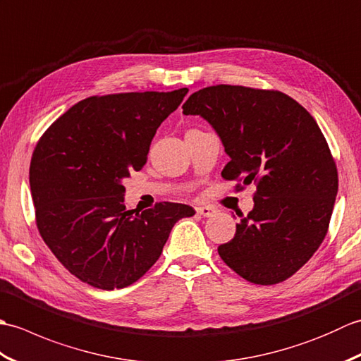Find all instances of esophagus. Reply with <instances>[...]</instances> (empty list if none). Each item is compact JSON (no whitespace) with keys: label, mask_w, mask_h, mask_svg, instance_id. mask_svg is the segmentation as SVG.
Listing matches in <instances>:
<instances>
[{"label":"esophagus","mask_w":361,"mask_h":361,"mask_svg":"<svg viewBox=\"0 0 361 361\" xmlns=\"http://www.w3.org/2000/svg\"><path fill=\"white\" fill-rule=\"evenodd\" d=\"M198 216L202 217H211L214 212H216V209L212 208V206H198V208H195Z\"/></svg>","instance_id":"34e87169"}]
</instances>
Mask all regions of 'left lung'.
Wrapping results in <instances>:
<instances>
[{
  "label": "left lung",
  "instance_id": "8db88e82",
  "mask_svg": "<svg viewBox=\"0 0 361 361\" xmlns=\"http://www.w3.org/2000/svg\"><path fill=\"white\" fill-rule=\"evenodd\" d=\"M220 136L225 180L256 185L255 208L219 247L224 262L252 283L288 279L323 243L338 192V172L312 114L274 90L214 85L183 105ZM237 185V188H243Z\"/></svg>",
  "mask_w": 361,
  "mask_h": 361
}]
</instances>
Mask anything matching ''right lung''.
<instances>
[{
    "label": "right lung",
    "mask_w": 361,
    "mask_h": 361,
    "mask_svg": "<svg viewBox=\"0 0 361 361\" xmlns=\"http://www.w3.org/2000/svg\"><path fill=\"white\" fill-rule=\"evenodd\" d=\"M188 91L91 96L38 140L29 167L38 233L88 286H132L157 262L176 221L195 214L171 202L127 209L122 186L130 172L141 171L161 122Z\"/></svg>",
    "instance_id": "right-lung-1"
}]
</instances>
